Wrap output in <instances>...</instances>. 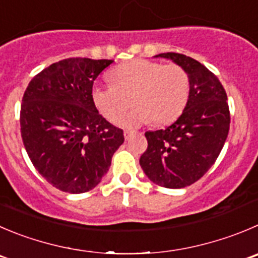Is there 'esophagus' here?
<instances>
[{
    "mask_svg": "<svg viewBox=\"0 0 258 258\" xmlns=\"http://www.w3.org/2000/svg\"><path fill=\"white\" fill-rule=\"evenodd\" d=\"M133 134H134L133 131H124V138L129 139L132 136H133Z\"/></svg>",
    "mask_w": 258,
    "mask_h": 258,
    "instance_id": "34e87169",
    "label": "esophagus"
}]
</instances>
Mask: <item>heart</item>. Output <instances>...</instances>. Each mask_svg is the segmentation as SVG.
Masks as SVG:
<instances>
[{
    "instance_id": "1",
    "label": "heart",
    "mask_w": 258,
    "mask_h": 258,
    "mask_svg": "<svg viewBox=\"0 0 258 258\" xmlns=\"http://www.w3.org/2000/svg\"><path fill=\"white\" fill-rule=\"evenodd\" d=\"M109 77L111 83L92 87L91 99L100 114L112 122L132 101L135 109L119 120L124 126L149 121L158 126L171 124L180 117L190 97V77L178 64L137 58L115 67Z\"/></svg>"
}]
</instances>
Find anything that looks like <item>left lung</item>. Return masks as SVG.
I'll return each mask as SVG.
<instances>
[{
	"mask_svg": "<svg viewBox=\"0 0 258 258\" xmlns=\"http://www.w3.org/2000/svg\"><path fill=\"white\" fill-rule=\"evenodd\" d=\"M185 68L190 97L181 116L166 129L146 132L148 142L139 163L151 181L182 188L200 180L217 161L229 133L227 94L217 76L204 64L180 53H162Z\"/></svg>",
	"mask_w": 258,
	"mask_h": 258,
	"instance_id": "left-lung-1",
	"label": "left lung"
}]
</instances>
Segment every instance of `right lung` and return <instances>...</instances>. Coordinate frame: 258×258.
<instances>
[{
    "label": "right lung",
    "instance_id": "right-lung-1",
    "mask_svg": "<svg viewBox=\"0 0 258 258\" xmlns=\"http://www.w3.org/2000/svg\"><path fill=\"white\" fill-rule=\"evenodd\" d=\"M114 60L68 58L39 72L20 110L23 143L35 170L54 187L82 194L109 171L124 132L99 114L94 81Z\"/></svg>",
    "mask_w": 258,
    "mask_h": 258
}]
</instances>
